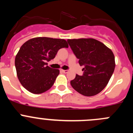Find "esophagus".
<instances>
[{
	"label": "esophagus",
	"instance_id": "34e87169",
	"mask_svg": "<svg viewBox=\"0 0 133 133\" xmlns=\"http://www.w3.org/2000/svg\"><path fill=\"white\" fill-rule=\"evenodd\" d=\"M62 72H63L64 73H67L69 72V70H62Z\"/></svg>",
	"mask_w": 133,
	"mask_h": 133
}]
</instances>
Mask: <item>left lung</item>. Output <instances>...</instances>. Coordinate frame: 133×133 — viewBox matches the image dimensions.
Masks as SVG:
<instances>
[{
    "label": "left lung",
    "mask_w": 133,
    "mask_h": 133,
    "mask_svg": "<svg viewBox=\"0 0 133 133\" xmlns=\"http://www.w3.org/2000/svg\"><path fill=\"white\" fill-rule=\"evenodd\" d=\"M67 42L81 66H84L83 76L76 75L70 81L74 89L86 97L101 92L112 76L115 67L112 51L94 38L68 39Z\"/></svg>",
    "instance_id": "obj_1"
}]
</instances>
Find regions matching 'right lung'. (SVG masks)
Segmentation results:
<instances>
[{
	"label": "right lung",
	"instance_id": "1",
	"mask_svg": "<svg viewBox=\"0 0 133 133\" xmlns=\"http://www.w3.org/2000/svg\"><path fill=\"white\" fill-rule=\"evenodd\" d=\"M64 47H69L64 39L49 37L31 38L21 46L15 57V67L20 83L27 90L41 94L52 87L60 71L46 66V62Z\"/></svg>",
	"mask_w": 133,
	"mask_h": 133
}]
</instances>
